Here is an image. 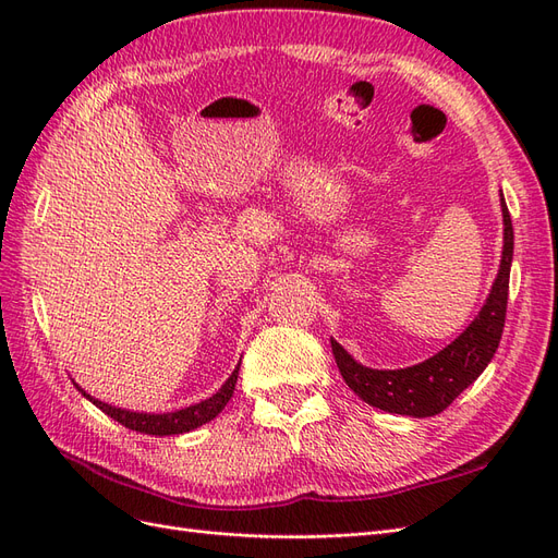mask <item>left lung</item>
<instances>
[{"mask_svg": "<svg viewBox=\"0 0 558 558\" xmlns=\"http://www.w3.org/2000/svg\"><path fill=\"white\" fill-rule=\"evenodd\" d=\"M500 205L505 223V244L498 277L480 316L461 332L459 340H453L449 347L437 351L433 359L404 369L365 367L353 361L335 340H330L335 363L340 367L344 381L349 384L351 391L363 398L367 404L393 414H408L418 418L435 416L445 412L449 404L484 373V367L492 363L505 328V312H508L510 291V265L514 251L512 218L505 199H500Z\"/></svg>", "mask_w": 558, "mask_h": 558, "instance_id": "left-lung-1", "label": "left lung"}]
</instances>
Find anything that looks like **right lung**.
Returning a JSON list of instances; mask_svg holds the SVG:
<instances>
[{"instance_id":"obj_1","label":"right lung","mask_w":558,"mask_h":558,"mask_svg":"<svg viewBox=\"0 0 558 558\" xmlns=\"http://www.w3.org/2000/svg\"><path fill=\"white\" fill-rule=\"evenodd\" d=\"M238 375H240V365L234 367V373L230 375V379L218 388V391L202 400L197 404H191V408L179 410V412H167V414H140V412H128L121 408H111V404L102 402V400H95L88 393H83L81 388L78 391L86 396L95 408L102 410L105 414H109L118 424L130 428V430H137V433H146V435H179V433H189L202 424H207L214 416L221 414V410L228 404V400L234 393V384H238Z\"/></svg>"}]
</instances>
